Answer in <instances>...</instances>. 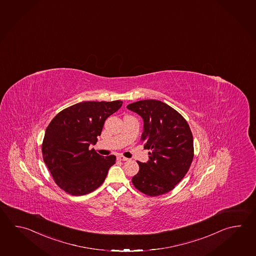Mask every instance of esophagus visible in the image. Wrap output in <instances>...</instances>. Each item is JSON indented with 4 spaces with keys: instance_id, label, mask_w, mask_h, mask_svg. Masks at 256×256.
Listing matches in <instances>:
<instances>
[{
    "instance_id": "34e87169",
    "label": "esophagus",
    "mask_w": 256,
    "mask_h": 256,
    "mask_svg": "<svg viewBox=\"0 0 256 256\" xmlns=\"http://www.w3.org/2000/svg\"><path fill=\"white\" fill-rule=\"evenodd\" d=\"M118 160H120V162H128V158L122 156V155H120V156H118Z\"/></svg>"
}]
</instances>
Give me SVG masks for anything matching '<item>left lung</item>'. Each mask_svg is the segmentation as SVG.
Returning <instances> with one entry per match:
<instances>
[{
	"mask_svg": "<svg viewBox=\"0 0 256 256\" xmlns=\"http://www.w3.org/2000/svg\"><path fill=\"white\" fill-rule=\"evenodd\" d=\"M126 108L143 118L141 141L150 150L148 162H136L140 170L132 178L133 185L150 197L172 190L188 172L194 156L188 122L160 100H140Z\"/></svg>",
	"mask_w": 256,
	"mask_h": 256,
	"instance_id": "8db88e82",
	"label": "left lung"
}]
</instances>
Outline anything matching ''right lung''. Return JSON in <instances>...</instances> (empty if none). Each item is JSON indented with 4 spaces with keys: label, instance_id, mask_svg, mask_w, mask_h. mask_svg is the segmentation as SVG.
Returning a JSON list of instances; mask_svg holds the SVG:
<instances>
[{
    "label": "right lung",
    "instance_id": "obj_1",
    "mask_svg": "<svg viewBox=\"0 0 256 256\" xmlns=\"http://www.w3.org/2000/svg\"><path fill=\"white\" fill-rule=\"evenodd\" d=\"M122 103L84 101L62 110L49 123L42 140V158L64 192L81 196L104 182L116 156H100L89 146L96 143L104 120Z\"/></svg>",
    "mask_w": 256,
    "mask_h": 256
}]
</instances>
